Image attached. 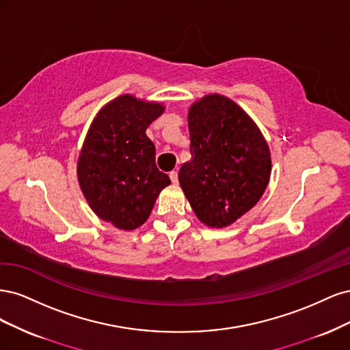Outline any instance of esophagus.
Segmentation results:
<instances>
[{"mask_svg": "<svg viewBox=\"0 0 350 350\" xmlns=\"http://www.w3.org/2000/svg\"><path fill=\"white\" fill-rule=\"evenodd\" d=\"M169 178H171V181H172L174 184H176V183H178V172H176V171H172L171 174H169Z\"/></svg>", "mask_w": 350, "mask_h": 350, "instance_id": "obj_1", "label": "esophagus"}]
</instances>
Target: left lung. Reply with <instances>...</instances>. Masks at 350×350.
Instances as JSON below:
<instances>
[{"instance_id": "left-lung-1", "label": "left lung", "mask_w": 350, "mask_h": 350, "mask_svg": "<svg viewBox=\"0 0 350 350\" xmlns=\"http://www.w3.org/2000/svg\"><path fill=\"white\" fill-rule=\"evenodd\" d=\"M188 129L191 161L179 169V184L204 225L228 226L266 191L271 172L267 142L245 111L216 93L193 103Z\"/></svg>"}]
</instances>
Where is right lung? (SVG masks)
Here are the masks:
<instances>
[{"instance_id":"right-lung-1","label":"right lung","mask_w":350,"mask_h":350,"mask_svg":"<svg viewBox=\"0 0 350 350\" xmlns=\"http://www.w3.org/2000/svg\"><path fill=\"white\" fill-rule=\"evenodd\" d=\"M161 103L122 94L98 112L79 156L77 176L89 206L115 228L133 230L150 216L171 179L156 166L146 130L163 113Z\"/></svg>"}]
</instances>
